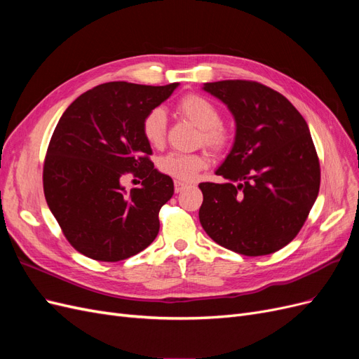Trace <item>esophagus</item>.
<instances>
[{
  "label": "esophagus",
  "instance_id": "1",
  "mask_svg": "<svg viewBox=\"0 0 359 359\" xmlns=\"http://www.w3.org/2000/svg\"><path fill=\"white\" fill-rule=\"evenodd\" d=\"M187 187V184L186 182H182V181H175L173 182V189H175V191L177 193H180V191H182L184 189Z\"/></svg>",
  "mask_w": 359,
  "mask_h": 359
}]
</instances>
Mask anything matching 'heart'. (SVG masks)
<instances>
[{"label": "heart", "instance_id": "heart-1", "mask_svg": "<svg viewBox=\"0 0 359 359\" xmlns=\"http://www.w3.org/2000/svg\"><path fill=\"white\" fill-rule=\"evenodd\" d=\"M177 111L201 128L199 144H203L212 151H223L229 144L231 135L223 127L222 114L211 100L199 94H189L177 103ZM166 115L161 109H153L148 112L142 121V135L147 142L154 147H163L166 140ZM208 158L202 153L184 154L169 153L158 161V169L166 175L178 181H191L198 172L206 168Z\"/></svg>", "mask_w": 359, "mask_h": 359}]
</instances>
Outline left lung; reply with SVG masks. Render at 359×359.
<instances>
[{
	"instance_id": "left-lung-1",
	"label": "left lung",
	"mask_w": 359,
	"mask_h": 359,
	"mask_svg": "<svg viewBox=\"0 0 359 359\" xmlns=\"http://www.w3.org/2000/svg\"><path fill=\"white\" fill-rule=\"evenodd\" d=\"M203 90L236 121L233 148L217 175L201 182V224L212 240L244 256L287 245L306 223L320 186V165L306 119L285 95L255 81H219Z\"/></svg>"
}]
</instances>
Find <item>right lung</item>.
<instances>
[{"label": "right lung", "mask_w": 359, "mask_h": 359, "mask_svg": "<svg viewBox=\"0 0 359 359\" xmlns=\"http://www.w3.org/2000/svg\"><path fill=\"white\" fill-rule=\"evenodd\" d=\"M177 86L102 83L60 118L43 165V191L66 240L83 256L118 262L156 240L173 182L154 169L142 121ZM128 172L143 186L124 194L121 181Z\"/></svg>", "instance_id": "1"}]
</instances>
